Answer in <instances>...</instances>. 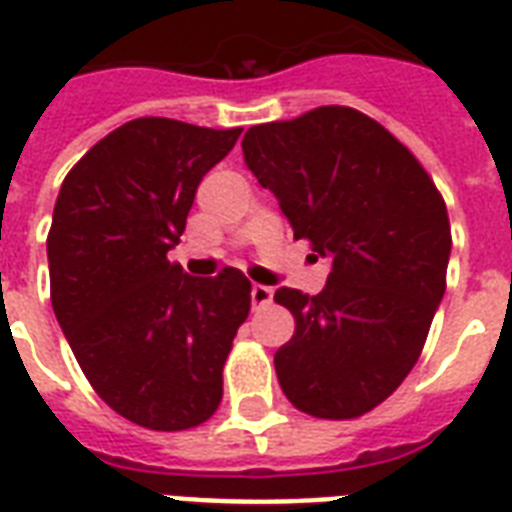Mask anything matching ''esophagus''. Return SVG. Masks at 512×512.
Masks as SVG:
<instances>
[{
	"instance_id": "esophagus-1",
	"label": "esophagus",
	"mask_w": 512,
	"mask_h": 512,
	"mask_svg": "<svg viewBox=\"0 0 512 512\" xmlns=\"http://www.w3.org/2000/svg\"><path fill=\"white\" fill-rule=\"evenodd\" d=\"M249 295H252V306H255V308L268 306V303L273 300V290H271V287H265V284H252Z\"/></svg>"
}]
</instances>
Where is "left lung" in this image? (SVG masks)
I'll return each instance as SVG.
<instances>
[{
    "label": "left lung",
    "instance_id": "8db88e82",
    "mask_svg": "<svg viewBox=\"0 0 512 512\" xmlns=\"http://www.w3.org/2000/svg\"><path fill=\"white\" fill-rule=\"evenodd\" d=\"M244 161L330 260L319 295L279 287L295 335L273 354L298 411L354 419L403 384L446 292L451 225L438 187L384 126L349 107H319L252 126Z\"/></svg>",
    "mask_w": 512,
    "mask_h": 512
}]
</instances>
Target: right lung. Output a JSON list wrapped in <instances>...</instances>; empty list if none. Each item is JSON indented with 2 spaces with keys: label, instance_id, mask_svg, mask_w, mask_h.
Listing matches in <instances>:
<instances>
[{
  "label": "right lung",
  "instance_id": "1",
  "mask_svg": "<svg viewBox=\"0 0 512 512\" xmlns=\"http://www.w3.org/2000/svg\"><path fill=\"white\" fill-rule=\"evenodd\" d=\"M241 128L139 117L66 174L48 236L50 300L85 378L123 419L158 432L204 424L249 314L236 268L195 279L169 263L195 190Z\"/></svg>",
  "mask_w": 512,
  "mask_h": 512
}]
</instances>
